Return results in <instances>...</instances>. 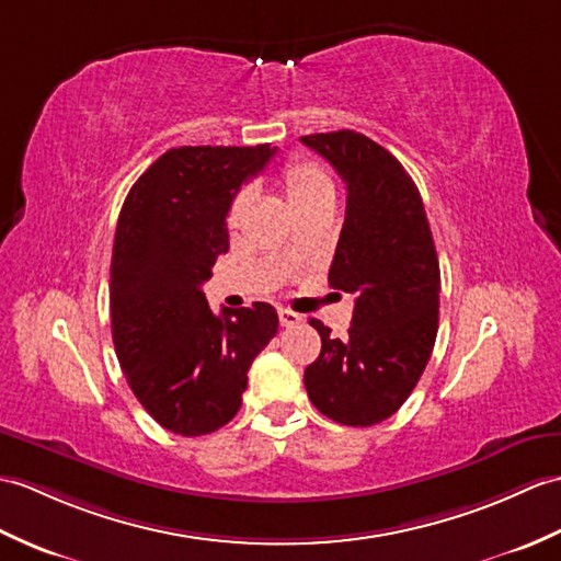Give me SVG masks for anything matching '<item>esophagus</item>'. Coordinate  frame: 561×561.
I'll use <instances>...</instances> for the list:
<instances>
[{
    "instance_id": "esophagus-1",
    "label": "esophagus",
    "mask_w": 561,
    "mask_h": 561,
    "mask_svg": "<svg viewBox=\"0 0 561 561\" xmlns=\"http://www.w3.org/2000/svg\"><path fill=\"white\" fill-rule=\"evenodd\" d=\"M301 320H304V318L298 316V312H294V310H289V308H279V322H282V328H294V324H298Z\"/></svg>"
}]
</instances>
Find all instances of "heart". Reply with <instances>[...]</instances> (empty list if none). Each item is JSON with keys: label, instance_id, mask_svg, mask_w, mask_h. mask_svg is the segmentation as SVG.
Segmentation results:
<instances>
[{"label": "heart", "instance_id": "1", "mask_svg": "<svg viewBox=\"0 0 561 561\" xmlns=\"http://www.w3.org/2000/svg\"><path fill=\"white\" fill-rule=\"evenodd\" d=\"M279 186L284 191L286 203L291 205V210L296 215L312 210V207L318 205H328L334 198V186L328 172H324L318 162L304 160V158H294L284 164L279 174ZM249 205H251L249 191H239L233 195L227 213L229 229H237L241 225Z\"/></svg>", "mask_w": 561, "mask_h": 561}]
</instances>
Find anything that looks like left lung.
<instances>
[{
  "label": "left lung",
  "instance_id": "left-lung-1",
  "mask_svg": "<svg viewBox=\"0 0 561 561\" xmlns=\"http://www.w3.org/2000/svg\"><path fill=\"white\" fill-rule=\"evenodd\" d=\"M346 186V217L330 286L354 296L344 340L310 320L322 348L304 375L310 401L328 419L368 427L401 409L433 354L439 263L421 193L407 169L356 131L301 138Z\"/></svg>",
  "mask_w": 561,
  "mask_h": 561
}]
</instances>
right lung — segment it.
I'll return each instance as SVG.
<instances>
[{"mask_svg":"<svg viewBox=\"0 0 561 561\" xmlns=\"http://www.w3.org/2000/svg\"><path fill=\"white\" fill-rule=\"evenodd\" d=\"M277 148L167 150L128 191L112 249L116 358L140 407L176 435L198 437L241 409L253 358L277 334L270 304L207 306L203 284L229 251L227 213Z\"/></svg>","mask_w":561,"mask_h":561,"instance_id":"add662e5","label":"right lung"}]
</instances>
